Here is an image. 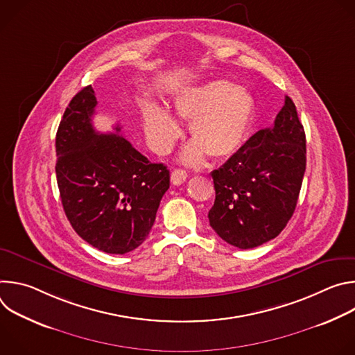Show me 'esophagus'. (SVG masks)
Masks as SVG:
<instances>
[{
    "instance_id": "1",
    "label": "esophagus",
    "mask_w": 355,
    "mask_h": 355,
    "mask_svg": "<svg viewBox=\"0 0 355 355\" xmlns=\"http://www.w3.org/2000/svg\"><path fill=\"white\" fill-rule=\"evenodd\" d=\"M187 177H188V174H187L185 170L177 168V170H174V171L171 173V182H173L174 185H181L182 182H185Z\"/></svg>"
}]
</instances>
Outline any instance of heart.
Masks as SVG:
<instances>
[{
  "label": "heart",
  "mask_w": 355,
  "mask_h": 355,
  "mask_svg": "<svg viewBox=\"0 0 355 355\" xmlns=\"http://www.w3.org/2000/svg\"><path fill=\"white\" fill-rule=\"evenodd\" d=\"M173 107L177 118L189 122L193 141L182 155L188 164H199L207 153L214 159L234 155L247 136L254 114L252 96L225 80L182 91ZM143 119L151 148L159 155L168 153L181 135L178 122L159 107H147Z\"/></svg>",
  "instance_id": "b5f03b06"
}]
</instances>
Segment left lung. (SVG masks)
<instances>
[{
    "mask_svg": "<svg viewBox=\"0 0 355 355\" xmlns=\"http://www.w3.org/2000/svg\"><path fill=\"white\" fill-rule=\"evenodd\" d=\"M305 170V130L286 95L274 126L252 135L211 173L216 192L208 214L212 229L243 250L275 239L293 215Z\"/></svg>",
    "mask_w": 355,
    "mask_h": 355,
    "instance_id": "1",
    "label": "left lung"
}]
</instances>
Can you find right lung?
<instances>
[{
  "instance_id": "1",
  "label": "right lung",
  "mask_w": 355,
  "mask_h": 355,
  "mask_svg": "<svg viewBox=\"0 0 355 355\" xmlns=\"http://www.w3.org/2000/svg\"><path fill=\"white\" fill-rule=\"evenodd\" d=\"M96 98L91 85L70 101L56 135V177L64 214L92 247L125 254L139 247L156 220L170 188V171L119 135L99 133L91 118Z\"/></svg>"
}]
</instances>
